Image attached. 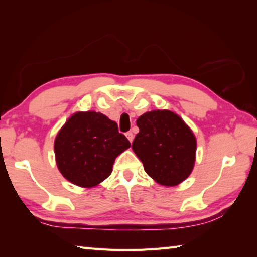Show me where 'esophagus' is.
Segmentation results:
<instances>
[{"label":"esophagus","mask_w":257,"mask_h":257,"mask_svg":"<svg viewBox=\"0 0 257 257\" xmlns=\"http://www.w3.org/2000/svg\"><path fill=\"white\" fill-rule=\"evenodd\" d=\"M125 137L128 138V140L130 141V143H133V140H134V134H133L132 132H128L127 134H125Z\"/></svg>","instance_id":"esophagus-1"}]
</instances>
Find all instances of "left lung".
Wrapping results in <instances>:
<instances>
[{"label":"left lung","instance_id":"left-lung-1","mask_svg":"<svg viewBox=\"0 0 257 257\" xmlns=\"http://www.w3.org/2000/svg\"><path fill=\"white\" fill-rule=\"evenodd\" d=\"M137 125L132 148L147 174L166 187L183 182L195 162L196 139L189 125L167 109L141 114Z\"/></svg>","mask_w":257,"mask_h":257}]
</instances>
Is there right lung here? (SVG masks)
<instances>
[{
    "label": "right lung",
    "instance_id": "add662e5",
    "mask_svg": "<svg viewBox=\"0 0 257 257\" xmlns=\"http://www.w3.org/2000/svg\"><path fill=\"white\" fill-rule=\"evenodd\" d=\"M130 147L117 123L96 111H77L59 130L56 165L65 179L80 188H94L112 172L116 158Z\"/></svg>",
    "mask_w": 257,
    "mask_h": 257
}]
</instances>
